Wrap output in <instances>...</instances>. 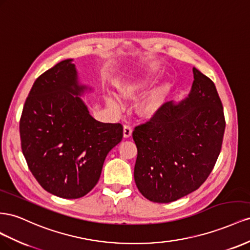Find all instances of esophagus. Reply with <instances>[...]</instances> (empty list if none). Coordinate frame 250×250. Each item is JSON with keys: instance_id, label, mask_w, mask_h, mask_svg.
Instances as JSON below:
<instances>
[{"instance_id": "obj_1", "label": "esophagus", "mask_w": 250, "mask_h": 250, "mask_svg": "<svg viewBox=\"0 0 250 250\" xmlns=\"http://www.w3.org/2000/svg\"><path fill=\"white\" fill-rule=\"evenodd\" d=\"M132 136V127L130 125H125L124 126V137L129 138Z\"/></svg>"}]
</instances>
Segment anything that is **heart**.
I'll return each instance as SVG.
<instances>
[{
	"instance_id": "heart-1",
	"label": "heart",
	"mask_w": 250,
	"mask_h": 250,
	"mask_svg": "<svg viewBox=\"0 0 250 250\" xmlns=\"http://www.w3.org/2000/svg\"><path fill=\"white\" fill-rule=\"evenodd\" d=\"M147 83L146 74H134L127 76L118 84V92L125 99L135 101L140 97L146 91ZM169 84L167 83H162L156 85L148 93L141 99L137 104V113L141 117L152 118L160 111L163 104L166 102V97L168 93ZM109 105L114 109H119L120 104L116 98L108 97L106 99Z\"/></svg>"
}]
</instances>
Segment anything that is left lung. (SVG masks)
<instances>
[{
    "label": "left lung",
    "mask_w": 250,
    "mask_h": 250,
    "mask_svg": "<svg viewBox=\"0 0 250 250\" xmlns=\"http://www.w3.org/2000/svg\"><path fill=\"white\" fill-rule=\"evenodd\" d=\"M192 73L188 97L166 103L133 132L134 179L149 201L173 202L200 188L220 154L225 130L222 103L208 76L196 68Z\"/></svg>",
    "instance_id": "obj_1"
}]
</instances>
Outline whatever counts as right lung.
Returning a JSON list of instances; mask_svg holds the SVG:
<instances>
[{"mask_svg":"<svg viewBox=\"0 0 250 250\" xmlns=\"http://www.w3.org/2000/svg\"><path fill=\"white\" fill-rule=\"evenodd\" d=\"M65 60L34 82L20 121L22 151L41 187L63 199L87 195L106 155L123 139V125L90 115L82 99L92 89Z\"/></svg>","mask_w":250,"mask_h":250,"instance_id":"obj_1","label":"right lung"}]
</instances>
